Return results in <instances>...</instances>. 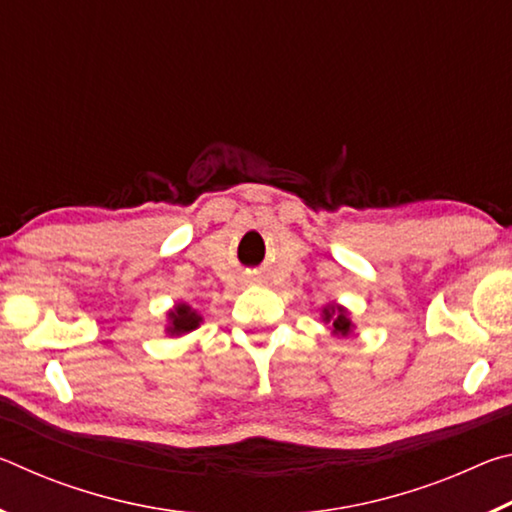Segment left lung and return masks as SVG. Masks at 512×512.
I'll use <instances>...</instances> for the list:
<instances>
[{
    "mask_svg": "<svg viewBox=\"0 0 512 512\" xmlns=\"http://www.w3.org/2000/svg\"><path fill=\"white\" fill-rule=\"evenodd\" d=\"M325 320H327V323H329V320H332L334 334L348 336V332H350V318H348V314H345V309H341V307H327L325 309Z\"/></svg>",
    "mask_w": 512,
    "mask_h": 512,
    "instance_id": "8db88e82",
    "label": "left lung"
}]
</instances>
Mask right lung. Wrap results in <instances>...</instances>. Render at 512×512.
Returning a JSON list of instances; mask_svg holds the SVG:
<instances>
[{"label": "right lung", "mask_w": 512, "mask_h": 512, "mask_svg": "<svg viewBox=\"0 0 512 512\" xmlns=\"http://www.w3.org/2000/svg\"><path fill=\"white\" fill-rule=\"evenodd\" d=\"M169 318H171V327H169L171 334L192 332V329H196L198 323H201V316H198L196 311H192V307H187V305H178L171 311Z\"/></svg>", "instance_id": "obj_1"}]
</instances>
